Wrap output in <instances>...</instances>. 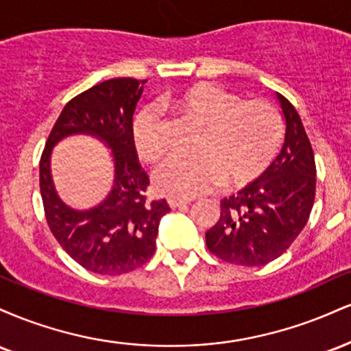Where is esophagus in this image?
Here are the masks:
<instances>
[{
	"mask_svg": "<svg viewBox=\"0 0 351 351\" xmlns=\"http://www.w3.org/2000/svg\"><path fill=\"white\" fill-rule=\"evenodd\" d=\"M168 204H170V208H181V206H186L189 204L188 199H181V198H168Z\"/></svg>",
	"mask_w": 351,
	"mask_h": 351,
	"instance_id": "34e87169",
	"label": "esophagus"
}]
</instances>
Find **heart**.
<instances>
[{
    "mask_svg": "<svg viewBox=\"0 0 351 351\" xmlns=\"http://www.w3.org/2000/svg\"><path fill=\"white\" fill-rule=\"evenodd\" d=\"M181 122L198 128L191 158L173 160L155 175V188L175 198H195L217 184L228 189L251 184L271 167L282 142L279 110L267 100L241 97L216 84H195L165 99ZM132 140L145 163L167 152L165 123L158 108L135 115Z\"/></svg>",
    "mask_w": 351,
    "mask_h": 351,
    "instance_id": "1",
    "label": "heart"
}]
</instances>
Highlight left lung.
Returning <instances> with one entry per match:
<instances>
[{
  "instance_id": "left-lung-1",
  "label": "left lung",
  "mask_w": 351,
  "mask_h": 351,
  "mask_svg": "<svg viewBox=\"0 0 351 351\" xmlns=\"http://www.w3.org/2000/svg\"><path fill=\"white\" fill-rule=\"evenodd\" d=\"M285 120L284 147L256 181L221 201L206 245L224 263L264 265L282 256L307 224L315 199V158L300 115L277 94Z\"/></svg>"
}]
</instances>
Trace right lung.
<instances>
[{
	"mask_svg": "<svg viewBox=\"0 0 351 351\" xmlns=\"http://www.w3.org/2000/svg\"><path fill=\"white\" fill-rule=\"evenodd\" d=\"M147 80L110 79L66 104L52 127L39 163V186L46 221L60 247L87 271L120 276L150 261L160 219L170 211L165 199L148 201L150 180L138 163L132 127ZM92 134L111 148L114 184L108 198L90 210L67 207L50 176V153L71 134Z\"/></svg>",
	"mask_w": 351,
	"mask_h": 351,
	"instance_id": "right-lung-1",
	"label": "right lung"
}]
</instances>
